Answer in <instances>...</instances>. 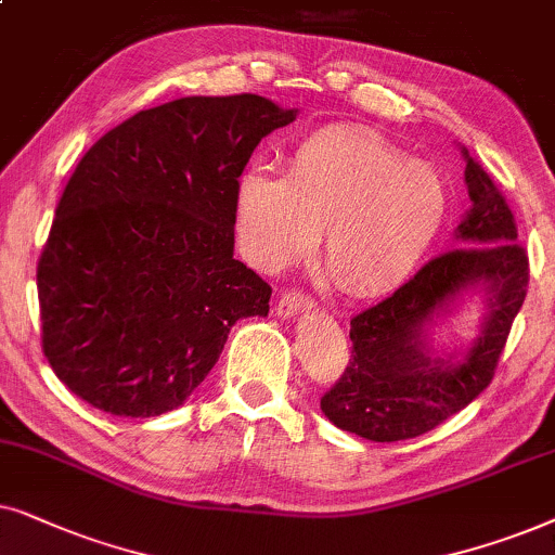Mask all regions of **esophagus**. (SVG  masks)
<instances>
[{"label": "esophagus", "mask_w": 555, "mask_h": 555, "mask_svg": "<svg viewBox=\"0 0 555 555\" xmlns=\"http://www.w3.org/2000/svg\"><path fill=\"white\" fill-rule=\"evenodd\" d=\"M309 307H312V297H309V294H305V292H297V289L286 292L276 299V314L284 317V320H286V317L297 314L299 309H309Z\"/></svg>", "instance_id": "34e87169"}]
</instances>
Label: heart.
Segmentation results:
<instances>
[{"label":"heart","instance_id":"b5f03b06","mask_svg":"<svg viewBox=\"0 0 555 555\" xmlns=\"http://www.w3.org/2000/svg\"><path fill=\"white\" fill-rule=\"evenodd\" d=\"M449 216L437 169L386 139L320 129L294 146L286 175L248 165L235 182V235L256 269L279 271L320 246L337 286L378 297L409 282Z\"/></svg>","mask_w":555,"mask_h":555}]
</instances>
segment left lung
I'll return each instance as SVG.
<instances>
[{"label": "left lung", "mask_w": 555, "mask_h": 555, "mask_svg": "<svg viewBox=\"0 0 555 555\" xmlns=\"http://www.w3.org/2000/svg\"><path fill=\"white\" fill-rule=\"evenodd\" d=\"M467 157L469 210L456 248L421 266L403 286L350 320L352 354L322 396V411L343 431L371 441L413 439L444 424L490 386L528 294V250L505 195ZM488 292L483 332L456 364L427 354L423 330L462 291Z\"/></svg>", "instance_id": "8db88e82"}]
</instances>
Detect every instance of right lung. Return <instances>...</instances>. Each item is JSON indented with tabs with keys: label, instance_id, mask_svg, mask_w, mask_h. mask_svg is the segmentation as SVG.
I'll use <instances>...</instances> for the list:
<instances>
[{
	"label": "right lung",
	"instance_id": "right-lung-1",
	"mask_svg": "<svg viewBox=\"0 0 555 555\" xmlns=\"http://www.w3.org/2000/svg\"><path fill=\"white\" fill-rule=\"evenodd\" d=\"M254 93L188 95L103 134L65 184L37 261L42 352L70 393L114 416L188 401L271 286L233 258L235 182L294 121Z\"/></svg>",
	"mask_w": 555,
	"mask_h": 555
}]
</instances>
